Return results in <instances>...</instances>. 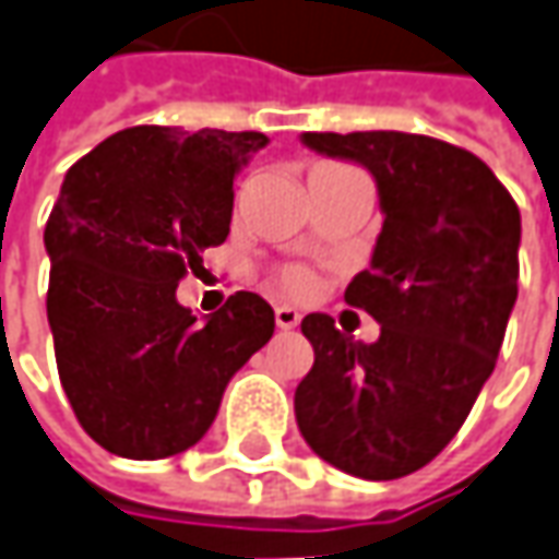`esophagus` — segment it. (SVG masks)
Here are the masks:
<instances>
[{"instance_id":"obj_1","label":"esophagus","mask_w":559,"mask_h":559,"mask_svg":"<svg viewBox=\"0 0 559 559\" xmlns=\"http://www.w3.org/2000/svg\"><path fill=\"white\" fill-rule=\"evenodd\" d=\"M275 324H278L281 331H290V328L299 324V312L294 306H275Z\"/></svg>"}]
</instances>
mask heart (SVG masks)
<instances>
[{"label":"heart","mask_w":559,"mask_h":559,"mask_svg":"<svg viewBox=\"0 0 559 559\" xmlns=\"http://www.w3.org/2000/svg\"><path fill=\"white\" fill-rule=\"evenodd\" d=\"M281 287H284L290 297H306V294L312 290V275H309L306 269H299V265L284 269V272H281Z\"/></svg>","instance_id":"1"}]
</instances>
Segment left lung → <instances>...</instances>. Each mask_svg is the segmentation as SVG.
I'll return each instance as SVG.
<instances>
[{
    "mask_svg": "<svg viewBox=\"0 0 559 559\" xmlns=\"http://www.w3.org/2000/svg\"><path fill=\"white\" fill-rule=\"evenodd\" d=\"M316 154L365 166L383 228L346 302L380 324L356 343L312 312L316 349L294 412L309 449L361 479H399L442 452L489 380L516 302L520 210L476 154L412 132H302Z\"/></svg>",
    "mask_w": 559,
    "mask_h": 559,
    "instance_id": "left-lung-1",
    "label": "left lung"
}]
</instances>
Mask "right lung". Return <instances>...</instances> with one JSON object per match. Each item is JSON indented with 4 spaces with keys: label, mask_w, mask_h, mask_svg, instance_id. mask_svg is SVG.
<instances>
[{
    "label": "right lung",
    "mask_w": 559,
    "mask_h": 559,
    "mask_svg": "<svg viewBox=\"0 0 559 559\" xmlns=\"http://www.w3.org/2000/svg\"><path fill=\"white\" fill-rule=\"evenodd\" d=\"M265 145L262 132L132 126L68 169L46 222V309L73 414L110 454L157 461L201 442L228 380L275 334L260 294L203 321L176 299L228 238L235 176Z\"/></svg>",
    "instance_id": "right-lung-1"
}]
</instances>
